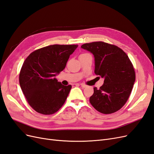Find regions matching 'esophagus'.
<instances>
[{"mask_svg":"<svg viewBox=\"0 0 154 154\" xmlns=\"http://www.w3.org/2000/svg\"><path fill=\"white\" fill-rule=\"evenodd\" d=\"M80 85H81V87H83V88H85V87H87V85H85V84H83V83H81Z\"/></svg>","mask_w":154,"mask_h":154,"instance_id":"obj_1","label":"esophagus"}]
</instances>
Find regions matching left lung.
<instances>
[{"mask_svg": "<svg viewBox=\"0 0 154 154\" xmlns=\"http://www.w3.org/2000/svg\"><path fill=\"white\" fill-rule=\"evenodd\" d=\"M81 48L94 57V72L104 78L100 89L94 87L90 103L101 113H114L122 109L136 80L134 68L127 54L118 46L103 42L83 44Z\"/></svg>", "mask_w": 154, "mask_h": 154, "instance_id": "obj_1", "label": "left lung"}]
</instances>
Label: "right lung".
Here are the masks:
<instances>
[{
    "instance_id": "1",
    "label": "right lung",
    "mask_w": 154,
    "mask_h": 154,
    "mask_svg": "<svg viewBox=\"0 0 154 154\" xmlns=\"http://www.w3.org/2000/svg\"><path fill=\"white\" fill-rule=\"evenodd\" d=\"M78 45H51L37 49L25 60L19 74L21 89L37 112L53 114L66 101L72 86L54 78L66 66Z\"/></svg>"
}]
</instances>
